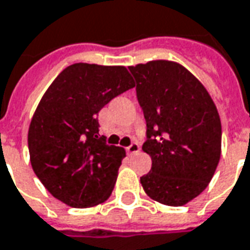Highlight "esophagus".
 Masks as SVG:
<instances>
[{
  "label": "esophagus",
  "mask_w": 250,
  "mask_h": 250,
  "mask_svg": "<svg viewBox=\"0 0 250 250\" xmlns=\"http://www.w3.org/2000/svg\"><path fill=\"white\" fill-rule=\"evenodd\" d=\"M126 152L130 155H135V154H139L140 152V144L137 142H133L129 147H126Z\"/></svg>",
  "instance_id": "34e87169"
}]
</instances>
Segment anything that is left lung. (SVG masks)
<instances>
[{"mask_svg":"<svg viewBox=\"0 0 250 250\" xmlns=\"http://www.w3.org/2000/svg\"><path fill=\"white\" fill-rule=\"evenodd\" d=\"M147 124L143 151L152 159L140 178L146 193L180 207L207 188L220 159L222 125L211 96L190 72L171 61L129 66Z\"/></svg>","mask_w":250,"mask_h":250,"instance_id":"left-lung-1","label":"left lung"}]
</instances>
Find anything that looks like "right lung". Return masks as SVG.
Listing matches in <instances>:
<instances>
[{"label": "right lung", "mask_w": 250, "mask_h": 250, "mask_svg": "<svg viewBox=\"0 0 250 250\" xmlns=\"http://www.w3.org/2000/svg\"><path fill=\"white\" fill-rule=\"evenodd\" d=\"M133 87L124 66L80 62L63 69L44 92L28 149L36 177L56 199L75 208L107 200L125 151L99 136L98 113Z\"/></svg>", "instance_id": "right-lung-1"}]
</instances>
